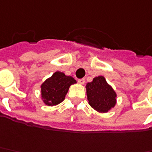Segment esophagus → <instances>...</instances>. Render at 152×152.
Instances as JSON below:
<instances>
[{"label":"esophagus","mask_w":152,"mask_h":152,"mask_svg":"<svg viewBox=\"0 0 152 152\" xmlns=\"http://www.w3.org/2000/svg\"><path fill=\"white\" fill-rule=\"evenodd\" d=\"M78 83H79V84H81V85H83V84L85 83V79H84V78L79 79V80H78Z\"/></svg>","instance_id":"obj_1"}]
</instances>
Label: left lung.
<instances>
[{
	"mask_svg": "<svg viewBox=\"0 0 152 152\" xmlns=\"http://www.w3.org/2000/svg\"><path fill=\"white\" fill-rule=\"evenodd\" d=\"M86 90L88 103L97 112L105 113L115 107L117 93L104 76L94 77L92 81L86 83Z\"/></svg>",
	"mask_w": 152,
	"mask_h": 152,
	"instance_id": "1",
	"label": "left lung"
}]
</instances>
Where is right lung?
<instances>
[{"instance_id": "right-lung-1", "label": "right lung", "mask_w": 152, "mask_h": 152, "mask_svg": "<svg viewBox=\"0 0 152 152\" xmlns=\"http://www.w3.org/2000/svg\"><path fill=\"white\" fill-rule=\"evenodd\" d=\"M76 83V81L72 76L55 71L41 84V98L47 106L58 105L65 100L70 86Z\"/></svg>"}]
</instances>
